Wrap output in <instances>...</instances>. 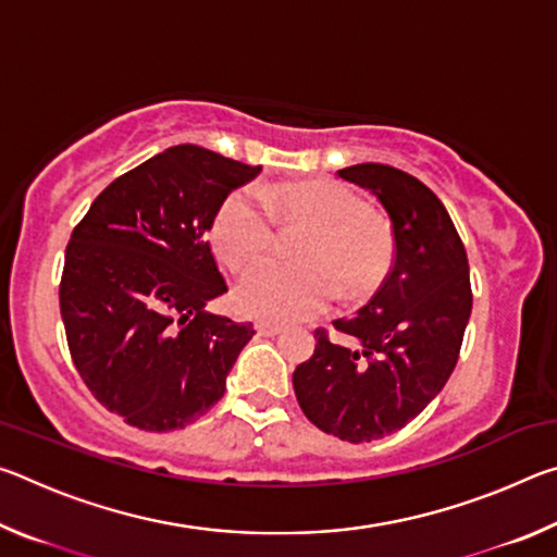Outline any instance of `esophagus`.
I'll return each mask as SVG.
<instances>
[{
    "label": "esophagus",
    "mask_w": 557,
    "mask_h": 557,
    "mask_svg": "<svg viewBox=\"0 0 557 557\" xmlns=\"http://www.w3.org/2000/svg\"><path fill=\"white\" fill-rule=\"evenodd\" d=\"M256 329H258V334H262V336H275V334L282 332V324H277V322H256Z\"/></svg>",
    "instance_id": "34e87169"
}]
</instances>
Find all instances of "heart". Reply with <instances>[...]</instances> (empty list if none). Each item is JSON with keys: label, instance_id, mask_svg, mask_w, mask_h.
Listing matches in <instances>:
<instances>
[{"label": "heart", "instance_id": "obj_1", "mask_svg": "<svg viewBox=\"0 0 557 557\" xmlns=\"http://www.w3.org/2000/svg\"><path fill=\"white\" fill-rule=\"evenodd\" d=\"M270 205L272 212L267 209ZM309 228L297 243L301 262L262 260L235 287V305L268 322H299L332 305L336 285L366 299L383 285L393 262V235L351 188L332 178L285 182L262 191L238 188L211 221V245L228 270L250 265L275 240V219Z\"/></svg>", "mask_w": 557, "mask_h": 557}]
</instances>
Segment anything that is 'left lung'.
<instances>
[{
  "mask_svg": "<svg viewBox=\"0 0 557 557\" xmlns=\"http://www.w3.org/2000/svg\"><path fill=\"white\" fill-rule=\"evenodd\" d=\"M371 191L391 219L395 262L371 301L334 326L358 342L317 332L292 385L309 422L346 442L393 435L428 408L455 371L471 314L467 250L442 201L418 178L385 164L338 172Z\"/></svg>",
  "mask_w": 557,
  "mask_h": 557,
  "instance_id": "obj_1",
  "label": "left lung"
}]
</instances>
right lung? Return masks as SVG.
<instances>
[{"mask_svg":"<svg viewBox=\"0 0 557 557\" xmlns=\"http://www.w3.org/2000/svg\"><path fill=\"white\" fill-rule=\"evenodd\" d=\"M262 166L196 145L115 178L65 248L61 317L75 369L127 425L172 432L223 398L252 324L206 312L223 295L206 233L233 188Z\"/></svg>","mask_w":557,"mask_h":557,"instance_id":"add662e5","label":"right lung"}]
</instances>
